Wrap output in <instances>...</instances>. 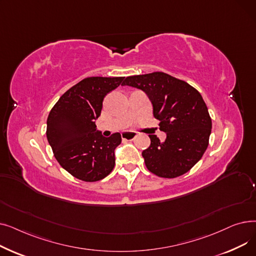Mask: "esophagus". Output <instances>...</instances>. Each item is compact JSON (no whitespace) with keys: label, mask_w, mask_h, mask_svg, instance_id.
I'll list each match as a JSON object with an SVG mask.
<instances>
[{"label":"esophagus","mask_w":256,"mask_h":256,"mask_svg":"<svg viewBox=\"0 0 256 256\" xmlns=\"http://www.w3.org/2000/svg\"><path fill=\"white\" fill-rule=\"evenodd\" d=\"M137 137V134L135 132H121V138L124 140H128L132 141Z\"/></svg>","instance_id":"1"}]
</instances>
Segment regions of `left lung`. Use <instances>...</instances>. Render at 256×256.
<instances>
[{"label": "left lung", "instance_id": "left-lung-1", "mask_svg": "<svg viewBox=\"0 0 256 256\" xmlns=\"http://www.w3.org/2000/svg\"><path fill=\"white\" fill-rule=\"evenodd\" d=\"M121 85L148 96L160 130L167 135L164 142L150 135V145L142 152L146 168L164 178L191 170L206 152L212 132V118L201 94L184 80L160 72L128 76Z\"/></svg>", "mask_w": 256, "mask_h": 256}]
</instances>
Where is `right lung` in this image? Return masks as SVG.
Returning <instances> with one entry per match:
<instances>
[{
  "label": "right lung",
  "instance_id": "1",
  "mask_svg": "<svg viewBox=\"0 0 256 256\" xmlns=\"http://www.w3.org/2000/svg\"><path fill=\"white\" fill-rule=\"evenodd\" d=\"M124 76H90L67 90L52 106L46 120V138L58 163L76 178L98 182L115 166L119 132L109 138L96 130L102 100Z\"/></svg>",
  "mask_w": 256,
  "mask_h": 256
}]
</instances>
